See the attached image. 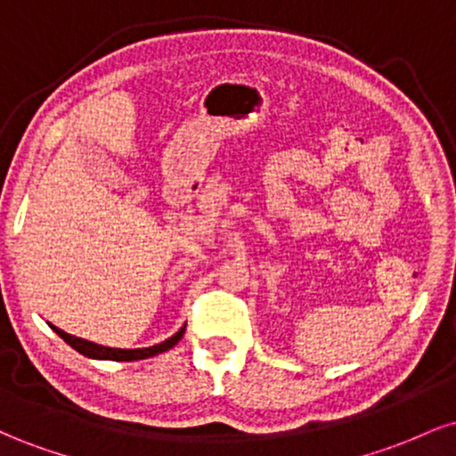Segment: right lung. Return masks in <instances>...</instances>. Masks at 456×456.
I'll list each match as a JSON object with an SVG mask.
<instances>
[{
  "mask_svg": "<svg viewBox=\"0 0 456 456\" xmlns=\"http://www.w3.org/2000/svg\"><path fill=\"white\" fill-rule=\"evenodd\" d=\"M53 330L57 334H60L64 341L70 345V347H75L78 354L87 355V358H96V360H118V362H130V360H143V358H150V355H156V354H162L167 352V349H171L174 345L180 341L182 337H184V330L186 326L180 330V332L174 334L171 338H167L165 343L160 345H154V347H145V349H113V347H102V345H96V343H90V341H83V338H77L72 337V334L64 332V330L55 328Z\"/></svg>",
  "mask_w": 456,
  "mask_h": 456,
  "instance_id": "add662e5",
  "label": "right lung"
}]
</instances>
